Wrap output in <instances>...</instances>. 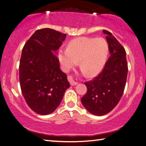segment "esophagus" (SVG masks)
<instances>
[{
  "mask_svg": "<svg viewBox=\"0 0 146 146\" xmlns=\"http://www.w3.org/2000/svg\"><path fill=\"white\" fill-rule=\"evenodd\" d=\"M68 79L69 82H70V84L71 86H75L76 84H77V82H75V81L74 80V79L73 78V76L71 75H68Z\"/></svg>",
  "mask_w": 146,
  "mask_h": 146,
  "instance_id": "34e87169",
  "label": "esophagus"
}]
</instances>
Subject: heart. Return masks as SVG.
Masks as SVG:
<instances>
[{"label":"heart","mask_w":146,"mask_h":146,"mask_svg":"<svg viewBox=\"0 0 146 146\" xmlns=\"http://www.w3.org/2000/svg\"><path fill=\"white\" fill-rule=\"evenodd\" d=\"M109 53V44L105 38L82 37L74 39L67 49L58 50V58L65 71L79 64L84 73L93 76L100 72L106 63Z\"/></svg>","instance_id":"heart-1"}]
</instances>
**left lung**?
Masks as SVG:
<instances>
[{
	"label": "left lung",
	"mask_w": 146,
	"mask_h": 146,
	"mask_svg": "<svg viewBox=\"0 0 146 146\" xmlns=\"http://www.w3.org/2000/svg\"><path fill=\"white\" fill-rule=\"evenodd\" d=\"M106 35L111 55L102 71L93 80L85 82L87 93L81 98L84 108L91 114L106 115L118 104L124 91L127 75V62L125 49L113 35Z\"/></svg>",
	"instance_id": "left-lung-1"
}]
</instances>
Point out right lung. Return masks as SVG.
Returning a JSON list of instances; mask_svg holds the SVG:
<instances>
[{"label":"right lung","instance_id":"add662e5","mask_svg":"<svg viewBox=\"0 0 146 146\" xmlns=\"http://www.w3.org/2000/svg\"><path fill=\"white\" fill-rule=\"evenodd\" d=\"M66 37L53 29H38L23 47L19 64L21 91L27 104L39 115L53 113L70 88L54 53Z\"/></svg>","mask_w":146,"mask_h":146}]
</instances>
